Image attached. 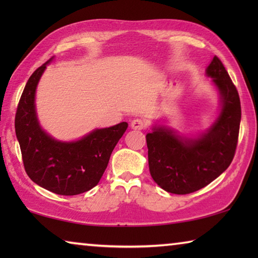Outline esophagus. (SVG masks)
I'll return each mask as SVG.
<instances>
[{
    "mask_svg": "<svg viewBox=\"0 0 258 258\" xmlns=\"http://www.w3.org/2000/svg\"><path fill=\"white\" fill-rule=\"evenodd\" d=\"M145 126H146L145 121L140 118H135L131 121V128L133 130H143L145 128Z\"/></svg>",
    "mask_w": 258,
    "mask_h": 258,
    "instance_id": "obj_1",
    "label": "esophagus"
}]
</instances>
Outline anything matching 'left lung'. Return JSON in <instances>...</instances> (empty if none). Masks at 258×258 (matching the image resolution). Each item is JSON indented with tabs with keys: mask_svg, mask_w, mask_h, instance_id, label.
<instances>
[{
	"mask_svg": "<svg viewBox=\"0 0 258 258\" xmlns=\"http://www.w3.org/2000/svg\"><path fill=\"white\" fill-rule=\"evenodd\" d=\"M206 76L220 97L217 115L207 130L180 135L169 126L154 124L146 135L151 177L171 194L186 195L206 186L234 157L241 119L238 91L217 56L207 66Z\"/></svg>",
	"mask_w": 258,
	"mask_h": 258,
	"instance_id": "obj_1",
	"label": "left lung"
}]
</instances>
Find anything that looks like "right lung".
Wrapping results in <instances>:
<instances>
[{
  "instance_id": "obj_1",
  "label": "right lung",
  "mask_w": 258,
  "mask_h": 258,
  "mask_svg": "<svg viewBox=\"0 0 258 258\" xmlns=\"http://www.w3.org/2000/svg\"><path fill=\"white\" fill-rule=\"evenodd\" d=\"M53 59L37 68L25 86L16 113V135L30 180L56 195L75 196L98 184L128 124L95 128L74 141H61L47 133L38 120L35 99L43 73Z\"/></svg>"
}]
</instances>
